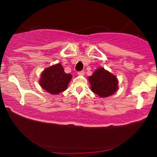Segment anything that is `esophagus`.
Segmentation results:
<instances>
[{
	"label": "esophagus",
	"mask_w": 157,
	"mask_h": 157,
	"mask_svg": "<svg viewBox=\"0 0 157 157\" xmlns=\"http://www.w3.org/2000/svg\"><path fill=\"white\" fill-rule=\"evenodd\" d=\"M78 76H83V75H84V71H82L78 72Z\"/></svg>",
	"instance_id": "obj_1"
}]
</instances>
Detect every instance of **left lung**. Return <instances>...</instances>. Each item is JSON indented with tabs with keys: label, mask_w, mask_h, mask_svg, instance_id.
<instances>
[{
	"label": "left lung",
	"mask_w": 157,
	"mask_h": 157,
	"mask_svg": "<svg viewBox=\"0 0 157 157\" xmlns=\"http://www.w3.org/2000/svg\"><path fill=\"white\" fill-rule=\"evenodd\" d=\"M88 78L91 84V90L100 98L113 95L119 88V81L117 76L103 67L98 68Z\"/></svg>",
	"instance_id": "left-lung-1"
}]
</instances>
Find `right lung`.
<instances>
[{"mask_svg": "<svg viewBox=\"0 0 157 157\" xmlns=\"http://www.w3.org/2000/svg\"><path fill=\"white\" fill-rule=\"evenodd\" d=\"M72 75L66 74L61 63H56L45 68L40 74L38 82L45 91L56 95L67 89Z\"/></svg>", "mask_w": 157, "mask_h": 157, "instance_id": "right-lung-1", "label": "right lung"}]
</instances>
